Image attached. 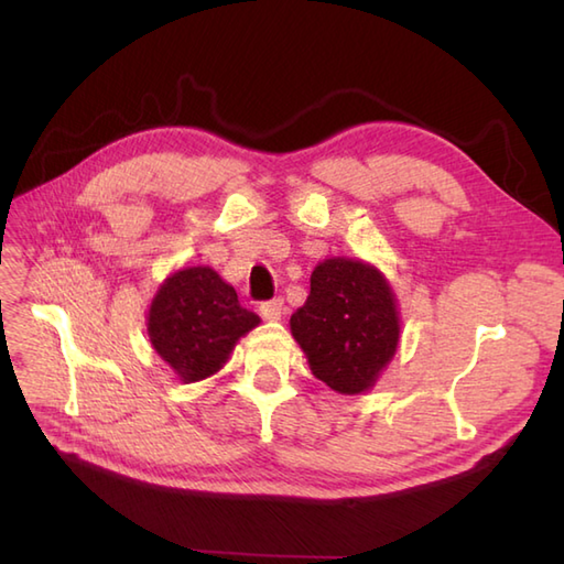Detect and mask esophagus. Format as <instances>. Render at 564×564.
Returning a JSON list of instances; mask_svg holds the SVG:
<instances>
[{
  "label": "esophagus",
  "mask_w": 564,
  "mask_h": 564,
  "mask_svg": "<svg viewBox=\"0 0 564 564\" xmlns=\"http://www.w3.org/2000/svg\"><path fill=\"white\" fill-rule=\"evenodd\" d=\"M283 310H285V307H283V301H281V297H275V301L263 303V305L259 307V313H261V317H263V319L275 322V319H281Z\"/></svg>",
  "instance_id": "1"
}]
</instances>
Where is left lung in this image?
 I'll return each instance as SVG.
<instances>
[{"instance_id":"1","label":"left lung","mask_w":564,"mask_h":564,"mask_svg":"<svg viewBox=\"0 0 564 564\" xmlns=\"http://www.w3.org/2000/svg\"><path fill=\"white\" fill-rule=\"evenodd\" d=\"M291 332L317 380L341 394H361L398 351V301L376 267L332 257L310 275V295L293 313Z\"/></svg>"}]
</instances>
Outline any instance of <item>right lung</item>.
<instances>
[{
	"label": "right lung",
	"mask_w": 564,
	"mask_h": 564,
	"mask_svg": "<svg viewBox=\"0 0 564 564\" xmlns=\"http://www.w3.org/2000/svg\"><path fill=\"white\" fill-rule=\"evenodd\" d=\"M257 325L259 315L239 305L232 285L210 267L174 271L148 313L154 351L184 382L218 373L239 337Z\"/></svg>",
	"instance_id": "right-lung-1"
}]
</instances>
